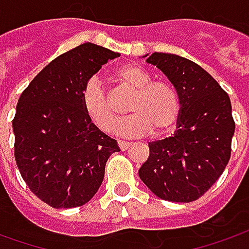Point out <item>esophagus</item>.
I'll return each mask as SVG.
<instances>
[{
    "label": "esophagus",
    "mask_w": 249,
    "mask_h": 249,
    "mask_svg": "<svg viewBox=\"0 0 249 249\" xmlns=\"http://www.w3.org/2000/svg\"><path fill=\"white\" fill-rule=\"evenodd\" d=\"M131 142H125V140H118V146H120V148L123 150V151H125V150H128L129 147H131Z\"/></svg>",
    "instance_id": "34e87169"
}]
</instances>
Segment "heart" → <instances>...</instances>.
Masks as SVG:
<instances>
[{
  "label": "heart",
  "mask_w": 249,
  "mask_h": 249,
  "mask_svg": "<svg viewBox=\"0 0 249 249\" xmlns=\"http://www.w3.org/2000/svg\"><path fill=\"white\" fill-rule=\"evenodd\" d=\"M114 79L126 89H135L128 106L133 113L118 123L117 133L143 136L154 131L155 135H162L173 128L180 117L181 101L172 83L151 80V75L136 64H126L116 69ZM82 103L84 111L98 128L105 132L113 131L116 111L106 91L96 80L86 84Z\"/></svg>",
  "instance_id": "b5f03b06"
}]
</instances>
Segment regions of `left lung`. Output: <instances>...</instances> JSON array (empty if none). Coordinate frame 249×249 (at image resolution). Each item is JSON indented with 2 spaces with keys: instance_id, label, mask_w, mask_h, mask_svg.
I'll return each instance as SVG.
<instances>
[{
  "instance_id": "left-lung-1",
  "label": "left lung",
  "mask_w": 249,
  "mask_h": 249,
  "mask_svg": "<svg viewBox=\"0 0 249 249\" xmlns=\"http://www.w3.org/2000/svg\"><path fill=\"white\" fill-rule=\"evenodd\" d=\"M143 57L178 91L181 111L172 136L148 143L150 155L139 177L163 200L194 202L211 188L231 160L236 128L231 99L194 61L167 53Z\"/></svg>"
}]
</instances>
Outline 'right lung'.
Wrapping results in <instances>:
<instances>
[{
    "instance_id": "1",
    "label": "right lung",
    "mask_w": 249,
    "mask_h": 249,
    "mask_svg": "<svg viewBox=\"0 0 249 249\" xmlns=\"http://www.w3.org/2000/svg\"><path fill=\"white\" fill-rule=\"evenodd\" d=\"M120 53L83 43L54 58L18 98L13 118L15 158L32 194L54 209L79 207L92 199L117 140L84 111L89 80Z\"/></svg>"
}]
</instances>
